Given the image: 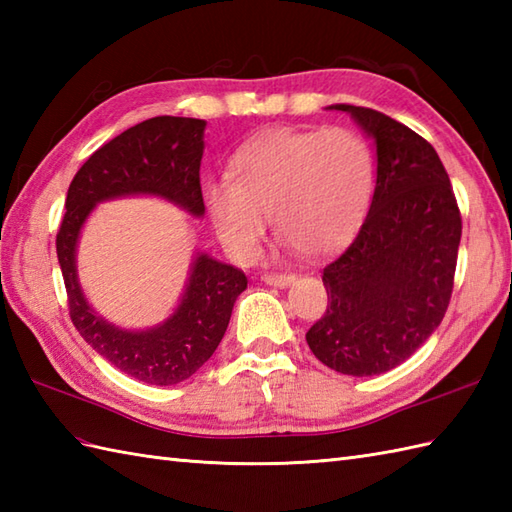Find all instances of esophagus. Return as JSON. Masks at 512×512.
<instances>
[{
	"label": "esophagus",
	"mask_w": 512,
	"mask_h": 512,
	"mask_svg": "<svg viewBox=\"0 0 512 512\" xmlns=\"http://www.w3.org/2000/svg\"><path fill=\"white\" fill-rule=\"evenodd\" d=\"M262 281L268 286H275V288H288L292 281H295V275H275V273H268L262 275Z\"/></svg>",
	"instance_id": "1"
}]
</instances>
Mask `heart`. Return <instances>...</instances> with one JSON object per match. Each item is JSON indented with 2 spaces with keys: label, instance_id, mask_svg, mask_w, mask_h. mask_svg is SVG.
I'll return each instance as SVG.
<instances>
[{
  "label": "heart",
  "instance_id": "1",
  "mask_svg": "<svg viewBox=\"0 0 512 512\" xmlns=\"http://www.w3.org/2000/svg\"><path fill=\"white\" fill-rule=\"evenodd\" d=\"M374 184L372 149L350 129L281 127L237 149L228 178L204 187V206L237 262L257 257L270 215L286 244L323 257L363 224Z\"/></svg>",
  "mask_w": 512,
  "mask_h": 512
}]
</instances>
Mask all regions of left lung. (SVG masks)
Segmentation results:
<instances>
[{
  "instance_id": "1",
  "label": "left lung",
  "mask_w": 512,
  "mask_h": 512,
  "mask_svg": "<svg viewBox=\"0 0 512 512\" xmlns=\"http://www.w3.org/2000/svg\"><path fill=\"white\" fill-rule=\"evenodd\" d=\"M345 112L376 149L369 213L341 257L323 268L328 310L306 334L312 354L347 376H378L405 363L447 312L462 217L427 140L369 107Z\"/></svg>"
}]
</instances>
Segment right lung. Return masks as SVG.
<instances>
[{"label":"right lung","instance_id":"1","mask_svg":"<svg viewBox=\"0 0 512 512\" xmlns=\"http://www.w3.org/2000/svg\"><path fill=\"white\" fill-rule=\"evenodd\" d=\"M204 129L202 118L184 116H156L129 127L85 160L65 198L57 257L74 328L105 361L147 385H178L209 361L237 297L248 286L246 275L195 250L178 306L169 317L145 330H129L90 306L79 281L76 250L96 204L107 200L145 195L202 217Z\"/></svg>","mask_w":512,"mask_h":512}]
</instances>
